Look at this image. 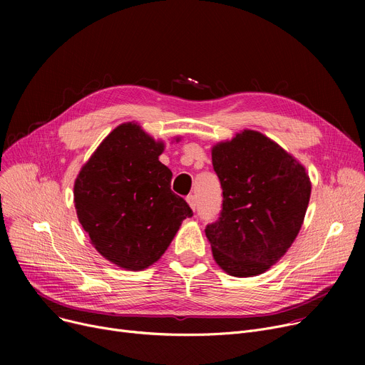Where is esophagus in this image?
Listing matches in <instances>:
<instances>
[{"label": "esophagus", "instance_id": "obj_1", "mask_svg": "<svg viewBox=\"0 0 365 365\" xmlns=\"http://www.w3.org/2000/svg\"><path fill=\"white\" fill-rule=\"evenodd\" d=\"M186 201H187V204L190 205V208H192L194 212H195V208H197V197H195V195H187Z\"/></svg>", "mask_w": 365, "mask_h": 365}]
</instances>
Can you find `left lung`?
<instances>
[{
	"instance_id": "left-lung-1",
	"label": "left lung",
	"mask_w": 365,
	"mask_h": 365,
	"mask_svg": "<svg viewBox=\"0 0 365 365\" xmlns=\"http://www.w3.org/2000/svg\"><path fill=\"white\" fill-rule=\"evenodd\" d=\"M223 189L222 212L207 225L216 263L232 277L260 275L294 242L311 198L306 168L255 130L212 149Z\"/></svg>"
}]
</instances>
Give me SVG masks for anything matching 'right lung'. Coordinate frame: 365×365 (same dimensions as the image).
I'll use <instances>...</instances> for the list:
<instances>
[{"instance_id": "1", "label": "right lung", "mask_w": 365, "mask_h": 365, "mask_svg": "<svg viewBox=\"0 0 365 365\" xmlns=\"http://www.w3.org/2000/svg\"><path fill=\"white\" fill-rule=\"evenodd\" d=\"M164 143L138 123L112 130L73 185L76 216L106 260L128 271L155 263L182 222L194 213L170 189L173 173L160 163Z\"/></svg>"}]
</instances>
